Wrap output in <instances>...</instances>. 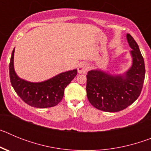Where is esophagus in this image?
Returning a JSON list of instances; mask_svg holds the SVG:
<instances>
[{"instance_id":"34e87169","label":"esophagus","mask_w":151,"mask_h":151,"mask_svg":"<svg viewBox=\"0 0 151 151\" xmlns=\"http://www.w3.org/2000/svg\"><path fill=\"white\" fill-rule=\"evenodd\" d=\"M88 64L86 63H82L78 66V73H81V74H85V73L88 71Z\"/></svg>"}]
</instances>
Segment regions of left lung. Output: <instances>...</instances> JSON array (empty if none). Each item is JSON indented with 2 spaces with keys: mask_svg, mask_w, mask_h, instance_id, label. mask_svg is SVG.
<instances>
[{
  "mask_svg": "<svg viewBox=\"0 0 151 151\" xmlns=\"http://www.w3.org/2000/svg\"><path fill=\"white\" fill-rule=\"evenodd\" d=\"M127 40L132 47L133 63L125 76H110L102 71L88 73L86 91L91 104L105 112H119L139 97L145 77V66L138 44L131 35Z\"/></svg>",
  "mask_w": 151,
  "mask_h": 151,
  "instance_id": "obj_1",
  "label": "left lung"
}]
</instances>
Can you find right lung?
<instances>
[{"instance_id":"1","label":"right lung","mask_w":151,"mask_h":151,"mask_svg":"<svg viewBox=\"0 0 151 151\" xmlns=\"http://www.w3.org/2000/svg\"><path fill=\"white\" fill-rule=\"evenodd\" d=\"M14 49L10 58L9 72L13 89L21 99L34 107L47 108L57 105L62 101L64 89L76 76L77 70L65 72L45 82L32 83L17 76L13 67Z\"/></svg>"}]
</instances>
